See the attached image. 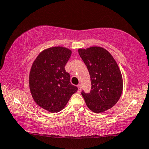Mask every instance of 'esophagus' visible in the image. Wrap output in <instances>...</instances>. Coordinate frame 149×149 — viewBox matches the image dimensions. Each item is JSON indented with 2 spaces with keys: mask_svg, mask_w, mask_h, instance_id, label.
Instances as JSON below:
<instances>
[{
  "mask_svg": "<svg viewBox=\"0 0 149 149\" xmlns=\"http://www.w3.org/2000/svg\"><path fill=\"white\" fill-rule=\"evenodd\" d=\"M77 88H78V93H80L81 91V85H77Z\"/></svg>",
  "mask_w": 149,
  "mask_h": 149,
  "instance_id": "obj_1",
  "label": "esophagus"
}]
</instances>
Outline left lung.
I'll return each mask as SVG.
<instances>
[{
    "mask_svg": "<svg viewBox=\"0 0 149 149\" xmlns=\"http://www.w3.org/2000/svg\"><path fill=\"white\" fill-rule=\"evenodd\" d=\"M90 74L91 90L81 94L87 107L94 113H102L117 104L123 92V77L112 55L100 47L78 49Z\"/></svg>",
    "mask_w": 149,
    "mask_h": 149,
    "instance_id": "left-lung-1",
    "label": "left lung"
}]
</instances>
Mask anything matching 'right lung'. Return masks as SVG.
Returning <instances> with one entry per match:
<instances>
[{
	"instance_id": "right-lung-1",
	"label": "right lung",
	"mask_w": 149,
	"mask_h": 149,
	"mask_svg": "<svg viewBox=\"0 0 149 149\" xmlns=\"http://www.w3.org/2000/svg\"><path fill=\"white\" fill-rule=\"evenodd\" d=\"M71 55V50L66 47H50L40 53L32 64L29 75L32 96L49 112L61 111L77 91L64 68Z\"/></svg>"
}]
</instances>
